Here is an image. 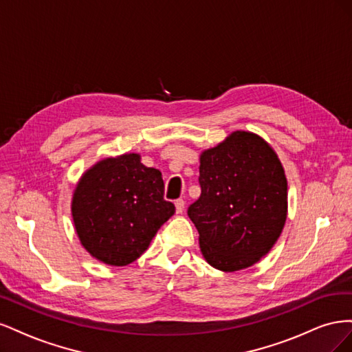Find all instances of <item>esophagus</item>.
Returning <instances> with one entry per match:
<instances>
[{
  "mask_svg": "<svg viewBox=\"0 0 352 352\" xmlns=\"http://www.w3.org/2000/svg\"><path fill=\"white\" fill-rule=\"evenodd\" d=\"M175 207H176L177 214H182L184 210H185V201L184 199H176L175 201Z\"/></svg>",
  "mask_w": 352,
  "mask_h": 352,
  "instance_id": "1",
  "label": "esophagus"
}]
</instances>
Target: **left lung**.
Here are the masks:
<instances>
[{"mask_svg":"<svg viewBox=\"0 0 352 352\" xmlns=\"http://www.w3.org/2000/svg\"><path fill=\"white\" fill-rule=\"evenodd\" d=\"M201 195L188 208L202 257L221 272L251 267L279 239L287 180L276 151L257 133L232 132L199 155Z\"/></svg>","mask_w":352,"mask_h":352,"instance_id":"1","label":"left lung"}]
</instances>
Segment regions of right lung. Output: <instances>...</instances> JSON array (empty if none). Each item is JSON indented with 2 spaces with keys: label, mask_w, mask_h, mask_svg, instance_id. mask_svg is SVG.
Masks as SVG:
<instances>
[{
  "label": "right lung",
  "mask_w": 352,
  "mask_h": 352,
  "mask_svg": "<svg viewBox=\"0 0 352 352\" xmlns=\"http://www.w3.org/2000/svg\"><path fill=\"white\" fill-rule=\"evenodd\" d=\"M162 172L127 153L100 160L82 175L72 198L76 235L95 260L127 265L140 258L175 214Z\"/></svg>",
  "instance_id": "add662e5"
}]
</instances>
